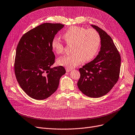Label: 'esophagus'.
Wrapping results in <instances>:
<instances>
[{"instance_id": "1", "label": "esophagus", "mask_w": 135, "mask_h": 135, "mask_svg": "<svg viewBox=\"0 0 135 135\" xmlns=\"http://www.w3.org/2000/svg\"><path fill=\"white\" fill-rule=\"evenodd\" d=\"M72 70V69H70V68H66V72H70V71H71Z\"/></svg>"}]
</instances>
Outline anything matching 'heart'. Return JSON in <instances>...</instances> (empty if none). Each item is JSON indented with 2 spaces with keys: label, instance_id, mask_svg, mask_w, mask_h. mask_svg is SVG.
I'll use <instances>...</instances> for the list:
<instances>
[{
  "label": "heart",
  "instance_id": "heart-1",
  "mask_svg": "<svg viewBox=\"0 0 135 135\" xmlns=\"http://www.w3.org/2000/svg\"><path fill=\"white\" fill-rule=\"evenodd\" d=\"M63 37L67 43H73V53L61 57L58 61L59 65L67 68L76 67L83 60L91 61L96 56L100 46V36L93 29H86L83 27L72 26L63 33ZM51 47L57 54H61L64 51L63 43L57 37L53 38Z\"/></svg>",
  "mask_w": 135,
  "mask_h": 135
}]
</instances>
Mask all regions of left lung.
Masks as SVG:
<instances>
[{
    "label": "left lung",
    "instance_id": "1",
    "mask_svg": "<svg viewBox=\"0 0 135 135\" xmlns=\"http://www.w3.org/2000/svg\"><path fill=\"white\" fill-rule=\"evenodd\" d=\"M91 26L100 36V51L93 61L79 69L81 77L77 86L87 96L98 98L108 93L117 83L121 57L111 37L98 27Z\"/></svg>",
    "mask_w": 135,
    "mask_h": 135
}]
</instances>
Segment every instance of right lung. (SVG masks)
I'll return each mask as SVG.
<instances>
[{"label":"right lung","mask_w":135,"mask_h":135,"mask_svg":"<svg viewBox=\"0 0 135 135\" xmlns=\"http://www.w3.org/2000/svg\"><path fill=\"white\" fill-rule=\"evenodd\" d=\"M64 25L43 23L25 33L17 47L14 71L19 84L31 98L42 100L56 91L66 73L63 67L51 68L55 56L51 42Z\"/></svg>","instance_id":"add662e5"}]
</instances>
